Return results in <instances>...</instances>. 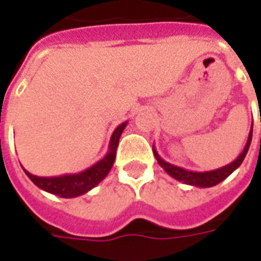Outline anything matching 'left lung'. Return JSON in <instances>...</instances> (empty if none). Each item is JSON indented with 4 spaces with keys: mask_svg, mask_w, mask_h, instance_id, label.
Segmentation results:
<instances>
[{
    "mask_svg": "<svg viewBox=\"0 0 261 261\" xmlns=\"http://www.w3.org/2000/svg\"><path fill=\"white\" fill-rule=\"evenodd\" d=\"M260 121H261V116H260ZM252 136H253V123L252 127H250V133H249V137H247V142L243 151L241 152V155L230 164L225 165L222 168H218V169L214 170H207V172H193V170H187L183 169L180 166H176V165H172L169 162H166L165 159H162L159 156V153L156 152L155 147H152L153 149V155L155 158L158 161V164L162 166L165 169V172L168 173L169 176H172L173 179L179 181H183L186 185H190V186H196V187H213L215 185H218L222 180H225L228 176L235 172L239 166L243 162V159L246 156L247 151H249V147H250V142H252Z\"/></svg>",
    "mask_w": 261,
    "mask_h": 261,
    "instance_id": "obj_1",
    "label": "left lung"
}]
</instances>
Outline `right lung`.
Here are the masks:
<instances>
[{
    "label": "right lung",
    "instance_id": "1",
    "mask_svg": "<svg viewBox=\"0 0 261 261\" xmlns=\"http://www.w3.org/2000/svg\"><path fill=\"white\" fill-rule=\"evenodd\" d=\"M127 121L121 123V124L113 131L110 142H109V151L99 162L92 165L91 168L86 170H82L80 173H74V175H63V176H54V177H40V176H35L25 170L28 177L31 179L39 189H42L44 192L51 193L56 196L63 197V198H72V197H78L85 194L93 187L97 186L100 181L108 176V173L112 169L116 159V149L119 145V140L121 137V133L125 128Z\"/></svg>",
    "mask_w": 261,
    "mask_h": 261
}]
</instances>
